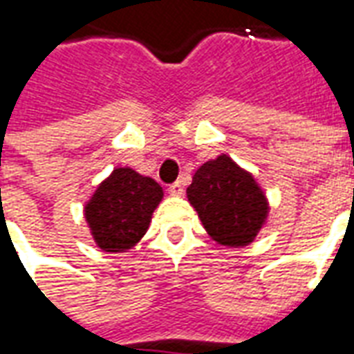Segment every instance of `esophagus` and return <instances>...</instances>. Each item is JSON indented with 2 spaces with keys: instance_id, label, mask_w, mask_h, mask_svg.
Wrapping results in <instances>:
<instances>
[{
  "instance_id": "34e87169",
  "label": "esophagus",
  "mask_w": 354,
  "mask_h": 354,
  "mask_svg": "<svg viewBox=\"0 0 354 354\" xmlns=\"http://www.w3.org/2000/svg\"><path fill=\"white\" fill-rule=\"evenodd\" d=\"M169 193L170 195H174V197H178V195H182V193H184V187H182L180 182H174V184L169 185Z\"/></svg>"
}]
</instances>
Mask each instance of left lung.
<instances>
[{
  "label": "left lung",
  "mask_w": 354,
  "mask_h": 354,
  "mask_svg": "<svg viewBox=\"0 0 354 354\" xmlns=\"http://www.w3.org/2000/svg\"><path fill=\"white\" fill-rule=\"evenodd\" d=\"M187 201L208 235L235 248L250 245L269 214L266 193L252 174L223 153L197 169Z\"/></svg>",
  "instance_id": "1"
}]
</instances>
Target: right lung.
<instances>
[{"mask_svg":"<svg viewBox=\"0 0 354 354\" xmlns=\"http://www.w3.org/2000/svg\"><path fill=\"white\" fill-rule=\"evenodd\" d=\"M162 187L129 167L113 169L85 205V220L104 252H127L146 235Z\"/></svg>","mask_w":354,"mask_h":354,"instance_id":"obj_1","label":"right lung"}]
</instances>
